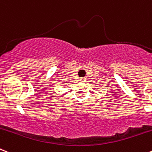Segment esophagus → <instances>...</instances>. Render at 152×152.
I'll list each match as a JSON object with an SVG mask.
<instances>
[{
    "label": "esophagus",
    "mask_w": 152,
    "mask_h": 152,
    "mask_svg": "<svg viewBox=\"0 0 152 152\" xmlns=\"http://www.w3.org/2000/svg\"><path fill=\"white\" fill-rule=\"evenodd\" d=\"M80 81L84 82L85 81H86V78H85V77H81V78H80Z\"/></svg>",
    "instance_id": "34e87169"
}]
</instances>
